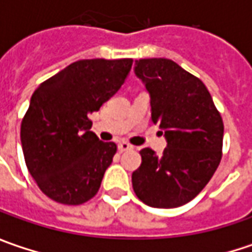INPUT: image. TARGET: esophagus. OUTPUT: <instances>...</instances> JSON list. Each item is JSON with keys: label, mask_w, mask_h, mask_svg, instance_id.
Listing matches in <instances>:
<instances>
[{"label": "esophagus", "mask_w": 252, "mask_h": 252, "mask_svg": "<svg viewBox=\"0 0 252 252\" xmlns=\"http://www.w3.org/2000/svg\"><path fill=\"white\" fill-rule=\"evenodd\" d=\"M118 149H119V151H121V153H123V151L131 150V149H133V146H131V144H129L127 141H121V143H119V146H118Z\"/></svg>", "instance_id": "esophagus-1"}]
</instances>
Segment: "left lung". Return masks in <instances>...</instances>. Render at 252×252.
Returning a JSON list of instances; mask_svg holds the SVG:
<instances>
[{
    "label": "left lung",
    "instance_id": "8db88e82",
    "mask_svg": "<svg viewBox=\"0 0 252 252\" xmlns=\"http://www.w3.org/2000/svg\"><path fill=\"white\" fill-rule=\"evenodd\" d=\"M151 98V119L165 131L161 156L146 147L131 175L134 193L151 208L190 202L208 185L223 156V119L206 85L168 59L136 60Z\"/></svg>",
    "mask_w": 252,
    "mask_h": 252
}]
</instances>
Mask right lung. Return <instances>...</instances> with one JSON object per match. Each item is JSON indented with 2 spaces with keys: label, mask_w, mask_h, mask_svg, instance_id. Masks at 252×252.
<instances>
[{
  "label": "right lung",
  "mask_w": 252,
  "mask_h": 252,
  "mask_svg": "<svg viewBox=\"0 0 252 252\" xmlns=\"http://www.w3.org/2000/svg\"><path fill=\"white\" fill-rule=\"evenodd\" d=\"M131 64V59L78 60L33 92L21 141L28 171L47 198L75 206L98 193L118 146L90 130V115L118 92Z\"/></svg>",
  "instance_id": "right-lung-1"
}]
</instances>
